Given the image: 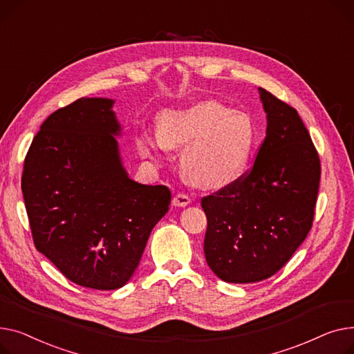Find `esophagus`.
<instances>
[{"mask_svg":"<svg viewBox=\"0 0 354 354\" xmlns=\"http://www.w3.org/2000/svg\"><path fill=\"white\" fill-rule=\"evenodd\" d=\"M190 197L187 196V194H184V193H178V194H176L174 196V198H173V205H176V207H185V205H189L190 204Z\"/></svg>","mask_w":354,"mask_h":354,"instance_id":"esophagus-1","label":"esophagus"}]
</instances>
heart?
I'll use <instances>...</instances> for the list:
<instances>
[{
  "mask_svg": "<svg viewBox=\"0 0 354 354\" xmlns=\"http://www.w3.org/2000/svg\"><path fill=\"white\" fill-rule=\"evenodd\" d=\"M256 144V129L244 113L216 101L198 102L160 114L158 130H145V154L183 150L184 176L200 189L214 190L233 183L244 171Z\"/></svg>",
  "mask_w": 354,
  "mask_h": 354,
  "instance_id": "heart-1",
  "label": "heart"
}]
</instances>
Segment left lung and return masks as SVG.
<instances>
[{
    "label": "left lung",
    "instance_id": "1",
    "mask_svg": "<svg viewBox=\"0 0 354 354\" xmlns=\"http://www.w3.org/2000/svg\"><path fill=\"white\" fill-rule=\"evenodd\" d=\"M266 138L253 169L201 198L205 261L227 283L272 277L292 259L315 218L320 158L288 104L259 87Z\"/></svg>",
    "mask_w": 354,
    "mask_h": 354
}]
</instances>
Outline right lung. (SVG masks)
<instances>
[{
	"label": "right lung",
	"instance_id": "1",
	"mask_svg": "<svg viewBox=\"0 0 354 354\" xmlns=\"http://www.w3.org/2000/svg\"><path fill=\"white\" fill-rule=\"evenodd\" d=\"M113 104L80 98L54 111L30 145L21 178L37 250L68 280L95 290L131 279L171 201L169 187L140 184L122 167Z\"/></svg>",
	"mask_w": 354,
	"mask_h": 354
}]
</instances>
